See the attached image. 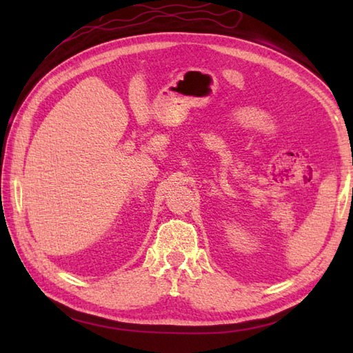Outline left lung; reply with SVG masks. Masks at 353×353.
I'll list each match as a JSON object with an SVG mask.
<instances>
[{
	"label": "left lung",
	"mask_w": 353,
	"mask_h": 353,
	"mask_svg": "<svg viewBox=\"0 0 353 353\" xmlns=\"http://www.w3.org/2000/svg\"><path fill=\"white\" fill-rule=\"evenodd\" d=\"M352 194H353V190H352Z\"/></svg>",
	"instance_id": "obj_1"
}]
</instances>
